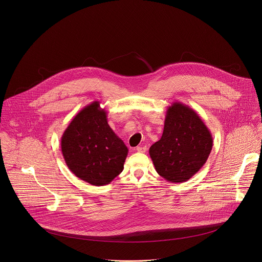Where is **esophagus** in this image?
I'll return each mask as SVG.
<instances>
[{
    "mask_svg": "<svg viewBox=\"0 0 262 262\" xmlns=\"http://www.w3.org/2000/svg\"><path fill=\"white\" fill-rule=\"evenodd\" d=\"M146 146H138L137 148H136V150L138 151V152H141V154H144L145 151H146Z\"/></svg>",
    "mask_w": 262,
    "mask_h": 262,
    "instance_id": "34e87169",
    "label": "esophagus"
}]
</instances>
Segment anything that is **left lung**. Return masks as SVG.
I'll list each match as a JSON object with an SVG mask.
<instances>
[{
    "mask_svg": "<svg viewBox=\"0 0 262 262\" xmlns=\"http://www.w3.org/2000/svg\"><path fill=\"white\" fill-rule=\"evenodd\" d=\"M212 142L196 111L175 101L168 106L162 138L149 148V155L159 175L170 182H184L206 163Z\"/></svg>",
    "mask_w": 262,
    "mask_h": 262,
    "instance_id": "left-lung-1",
    "label": "left lung"
}]
</instances>
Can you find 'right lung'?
I'll use <instances>...</instances> for the list:
<instances>
[{
  "instance_id": "1",
  "label": "right lung",
  "mask_w": 262,
  "mask_h": 262,
  "mask_svg": "<svg viewBox=\"0 0 262 262\" xmlns=\"http://www.w3.org/2000/svg\"><path fill=\"white\" fill-rule=\"evenodd\" d=\"M99 101L83 107L61 138V150L68 169L92 185H105L118 176L128 149L107 124Z\"/></svg>"
}]
</instances>
